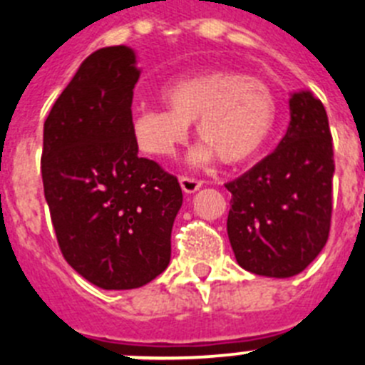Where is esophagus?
<instances>
[{
  "label": "esophagus",
  "instance_id": "34e87169",
  "mask_svg": "<svg viewBox=\"0 0 365 365\" xmlns=\"http://www.w3.org/2000/svg\"><path fill=\"white\" fill-rule=\"evenodd\" d=\"M179 182H180V188L185 190L186 193L197 192V190L201 188V185H202L199 179H193V177H186V175H180Z\"/></svg>",
  "mask_w": 365,
  "mask_h": 365
}]
</instances>
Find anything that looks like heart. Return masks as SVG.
<instances>
[{
    "mask_svg": "<svg viewBox=\"0 0 365 365\" xmlns=\"http://www.w3.org/2000/svg\"><path fill=\"white\" fill-rule=\"evenodd\" d=\"M166 108L135 111V140L151 157H170L195 120L201 140L190 155L197 166L217 157L227 166L250 160L265 146L276 122V96L263 80L214 69L173 80L160 89Z\"/></svg>",
    "mask_w": 365,
    "mask_h": 365,
    "instance_id": "obj_1",
    "label": "heart"
}]
</instances>
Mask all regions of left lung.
<instances>
[{
  "label": "left lung",
  "instance_id": "obj_1",
  "mask_svg": "<svg viewBox=\"0 0 365 365\" xmlns=\"http://www.w3.org/2000/svg\"><path fill=\"white\" fill-rule=\"evenodd\" d=\"M291 124L269 157L232 182L227 232L248 272L291 278L325 247L333 215V137L309 91L291 98Z\"/></svg>",
  "mask_w": 365,
  "mask_h": 365
}]
</instances>
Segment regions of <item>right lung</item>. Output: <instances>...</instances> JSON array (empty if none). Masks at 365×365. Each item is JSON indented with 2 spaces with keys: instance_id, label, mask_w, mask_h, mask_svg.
Segmentation results:
<instances>
[{
  "instance_id": "add662e5",
  "label": "right lung",
  "mask_w": 365,
  "mask_h": 365,
  "mask_svg": "<svg viewBox=\"0 0 365 365\" xmlns=\"http://www.w3.org/2000/svg\"><path fill=\"white\" fill-rule=\"evenodd\" d=\"M133 51L86 58L43 124L41 179L58 247L93 285L137 289L166 270L182 205L175 175L138 157Z\"/></svg>"
}]
</instances>
